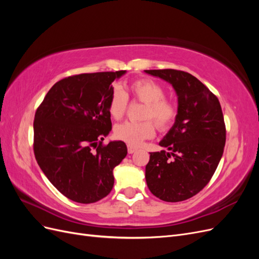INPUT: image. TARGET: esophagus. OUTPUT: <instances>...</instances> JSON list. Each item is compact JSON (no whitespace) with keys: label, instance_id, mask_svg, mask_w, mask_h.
Listing matches in <instances>:
<instances>
[{"label":"esophagus","instance_id":"34e87169","mask_svg":"<svg viewBox=\"0 0 259 259\" xmlns=\"http://www.w3.org/2000/svg\"><path fill=\"white\" fill-rule=\"evenodd\" d=\"M136 150H137V149H136V148H134V147H132V146H128V147H127V152H128L130 154L134 153Z\"/></svg>","mask_w":259,"mask_h":259}]
</instances>
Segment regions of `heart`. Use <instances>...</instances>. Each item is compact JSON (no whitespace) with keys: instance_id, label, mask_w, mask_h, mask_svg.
Instances as JSON below:
<instances>
[{"instance_id":"obj_1","label":"heart","mask_w":259,"mask_h":259,"mask_svg":"<svg viewBox=\"0 0 259 259\" xmlns=\"http://www.w3.org/2000/svg\"><path fill=\"white\" fill-rule=\"evenodd\" d=\"M128 95L144 103L140 122H125L114 127V137L132 147H137L144 140L150 139L155 134V126L160 131L169 130L176 121L178 109L173 100L167 99L163 86L151 79H142L128 86ZM128 95L119 86L113 88L109 97L108 110L114 120H121L128 107ZM154 121L152 122L150 120Z\"/></svg>"}]
</instances>
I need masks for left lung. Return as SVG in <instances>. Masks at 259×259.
<instances>
[{
	"label": "left lung",
	"mask_w": 259,
	"mask_h": 259,
	"mask_svg": "<svg viewBox=\"0 0 259 259\" xmlns=\"http://www.w3.org/2000/svg\"><path fill=\"white\" fill-rule=\"evenodd\" d=\"M173 85L178 114L160 146L151 152L146 182L153 195L180 202L199 193L213 177L226 144V125L218 98L192 74L174 69L145 70Z\"/></svg>",
	"instance_id": "left-lung-1"
}]
</instances>
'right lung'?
Segmentation results:
<instances>
[{
    "label": "right lung",
    "mask_w": 259,
    "mask_h": 259,
    "mask_svg": "<svg viewBox=\"0 0 259 259\" xmlns=\"http://www.w3.org/2000/svg\"><path fill=\"white\" fill-rule=\"evenodd\" d=\"M125 70L65 77L46 94L33 122V151L45 176L66 198L89 204L107 197L113 168L127 154L123 142L103 140L112 128V82Z\"/></svg>",
    "instance_id": "obj_1"
}]
</instances>
